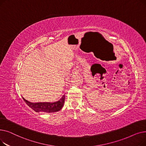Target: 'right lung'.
<instances>
[{"instance_id":"obj_1","label":"right lung","mask_w":146,"mask_h":146,"mask_svg":"<svg viewBox=\"0 0 146 146\" xmlns=\"http://www.w3.org/2000/svg\"><path fill=\"white\" fill-rule=\"evenodd\" d=\"M25 103L33 109L34 111L37 112H44V113H51L55 112L60 111L63 106L64 103L65 95L61 98L60 100L54 102H38L33 103L28 101L24 98Z\"/></svg>"}]
</instances>
